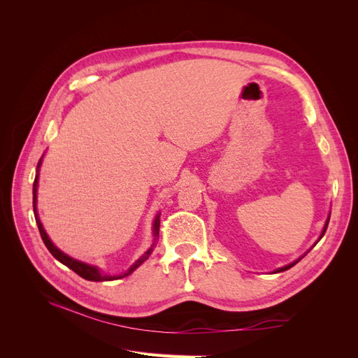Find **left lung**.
I'll return each mask as SVG.
<instances>
[{"mask_svg":"<svg viewBox=\"0 0 358 358\" xmlns=\"http://www.w3.org/2000/svg\"><path fill=\"white\" fill-rule=\"evenodd\" d=\"M329 221H330V216H329V218H327V221H326V225H324V229H322V233H321V236H320V239H321V237L324 236V233H326V230H327V225H329ZM320 239L317 241V243L320 242ZM317 243H315V245H317ZM308 252H309V251H308ZM305 255H306V254H305ZM305 255H301V257H300L299 259H296V262H294V263H291V264H288V266H284V267H280V268H278V270H276V273H278V272H284V270H288V268H291L292 266H294V264H297V263L300 262V259H301L303 257H305Z\"/></svg>","mask_w":358,"mask_h":358,"instance_id":"8db88e82","label":"left lung"}]
</instances>
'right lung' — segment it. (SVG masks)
<instances>
[{
    "instance_id": "1",
    "label": "right lung",
    "mask_w": 358,
    "mask_h": 358,
    "mask_svg": "<svg viewBox=\"0 0 358 358\" xmlns=\"http://www.w3.org/2000/svg\"><path fill=\"white\" fill-rule=\"evenodd\" d=\"M40 166H41V159L38 161L37 175H36V179H34V185H32V208H34V216H36V222L38 225V231H40L41 239H43V242H45L46 248L49 249V252L53 257H55L59 263H62L64 266H67L69 268L73 270L74 273H78L79 276H82L86 280H94V282H103V280H115V279H121V278H125L128 275H131L140 264H143L146 262V259L149 258V255L152 254L154 248H155V241L158 239V234H159V215L161 213H158L155 216V221H154V243L150 245V248L148 249V251L142 257H140L137 262L127 270V272H124L121 275H116V276L104 275V273H101V270L96 267V266H91V264H86V263L79 262V259H74V258L69 257L67 254H64L61 249H58L55 245H53L52 241L49 239L48 233L45 231V229H43V225H41L40 218H38V213H37V188H38V169H40Z\"/></svg>"
}]
</instances>
